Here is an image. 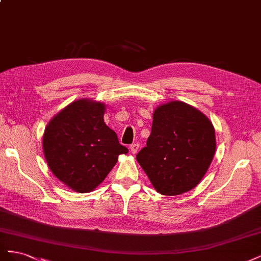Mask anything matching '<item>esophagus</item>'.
Here are the masks:
<instances>
[{
  "instance_id": "34e87169",
  "label": "esophagus",
  "mask_w": 261,
  "mask_h": 261,
  "mask_svg": "<svg viewBox=\"0 0 261 261\" xmlns=\"http://www.w3.org/2000/svg\"><path fill=\"white\" fill-rule=\"evenodd\" d=\"M139 148H140L139 144H133V145L130 146V151H132V153H133V154L137 153V152H138V150H139Z\"/></svg>"
}]
</instances>
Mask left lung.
<instances>
[{
	"instance_id": "left-lung-1",
	"label": "left lung",
	"mask_w": 261,
	"mask_h": 261,
	"mask_svg": "<svg viewBox=\"0 0 261 261\" xmlns=\"http://www.w3.org/2000/svg\"><path fill=\"white\" fill-rule=\"evenodd\" d=\"M216 148L209 118L185 102L170 101L153 111L151 134L136 159L158 193L176 196L199 184Z\"/></svg>"
}]
</instances>
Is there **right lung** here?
I'll list each match as a JSON object with an SVG mask.
<instances>
[{
    "label": "right lung",
    "mask_w": 261,
    "mask_h": 261,
    "mask_svg": "<svg viewBox=\"0 0 261 261\" xmlns=\"http://www.w3.org/2000/svg\"><path fill=\"white\" fill-rule=\"evenodd\" d=\"M106 105L80 99L54 115L42 138L45 161L62 183L77 193H90L105 180L128 149L103 121Z\"/></svg>",
    "instance_id": "add662e5"
}]
</instances>
